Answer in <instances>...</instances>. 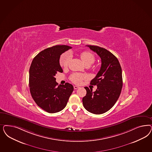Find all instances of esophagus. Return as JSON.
<instances>
[{
  "instance_id": "1",
  "label": "esophagus",
  "mask_w": 152,
  "mask_h": 152,
  "mask_svg": "<svg viewBox=\"0 0 152 152\" xmlns=\"http://www.w3.org/2000/svg\"><path fill=\"white\" fill-rule=\"evenodd\" d=\"M79 88L78 86H74V89H78V88Z\"/></svg>"
}]
</instances>
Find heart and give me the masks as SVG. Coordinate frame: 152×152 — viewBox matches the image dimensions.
<instances>
[{
    "label": "heart",
    "instance_id": "obj_1",
    "mask_svg": "<svg viewBox=\"0 0 152 152\" xmlns=\"http://www.w3.org/2000/svg\"><path fill=\"white\" fill-rule=\"evenodd\" d=\"M80 58L86 65H90L95 61V57L92 53L89 51H84L80 54ZM72 59L71 55L69 53H65L63 54L60 58V65L63 68H66ZM87 78V75L83 74L74 73L70 76V80L74 83H80L84 79Z\"/></svg>",
    "mask_w": 152,
    "mask_h": 152
}]
</instances>
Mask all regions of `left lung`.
I'll return each instance as SVG.
<instances>
[{
    "mask_svg": "<svg viewBox=\"0 0 152 152\" xmlns=\"http://www.w3.org/2000/svg\"><path fill=\"white\" fill-rule=\"evenodd\" d=\"M98 54L101 66L91 84L97 86L96 91L86 87L83 98L84 107L89 113L102 114L113 107L118 101L123 87L122 69L117 58L107 50L97 46L86 45Z\"/></svg>",
    "mask_w": 152,
    "mask_h": 152,
    "instance_id": "left-lung-1",
    "label": "left lung"
}]
</instances>
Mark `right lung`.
I'll use <instances>...</instances> for the list:
<instances>
[{"label": "right lung", "instance_id": "1", "mask_svg": "<svg viewBox=\"0 0 152 152\" xmlns=\"http://www.w3.org/2000/svg\"><path fill=\"white\" fill-rule=\"evenodd\" d=\"M72 48L56 45L45 49L33 59L29 71L30 92L34 102L48 113L59 112L65 107L73 91V86L66 83L58 85L55 76L62 73L60 55Z\"/></svg>", "mask_w": 152, "mask_h": 152}]
</instances>
